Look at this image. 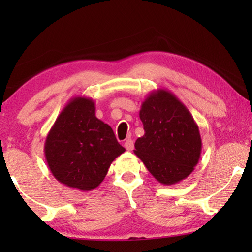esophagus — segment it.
<instances>
[{
    "label": "esophagus",
    "mask_w": 252,
    "mask_h": 252,
    "mask_svg": "<svg viewBox=\"0 0 252 252\" xmlns=\"http://www.w3.org/2000/svg\"><path fill=\"white\" fill-rule=\"evenodd\" d=\"M124 147H125V149L127 151H132L134 149V142L130 139L126 140L125 143H124Z\"/></svg>",
    "instance_id": "34e87169"
}]
</instances>
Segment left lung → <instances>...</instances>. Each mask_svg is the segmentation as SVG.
I'll list each match as a JSON object with an SVG mask.
<instances>
[{
    "label": "left lung",
    "instance_id": "1",
    "mask_svg": "<svg viewBox=\"0 0 252 252\" xmlns=\"http://www.w3.org/2000/svg\"><path fill=\"white\" fill-rule=\"evenodd\" d=\"M140 119L144 135L134 154L160 184L180 182L194 171L202 151L196 122L184 103L166 89L151 92L142 102Z\"/></svg>",
    "mask_w": 252,
    "mask_h": 252
}]
</instances>
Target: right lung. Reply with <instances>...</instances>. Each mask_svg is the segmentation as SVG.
<instances>
[{
	"mask_svg": "<svg viewBox=\"0 0 252 252\" xmlns=\"http://www.w3.org/2000/svg\"><path fill=\"white\" fill-rule=\"evenodd\" d=\"M124 151L111 127L96 118L95 102L85 96L68 101L44 143V156L55 179L80 191L98 187Z\"/></svg>",
	"mask_w": 252,
	"mask_h": 252,
	"instance_id": "1",
	"label": "right lung"
}]
</instances>
